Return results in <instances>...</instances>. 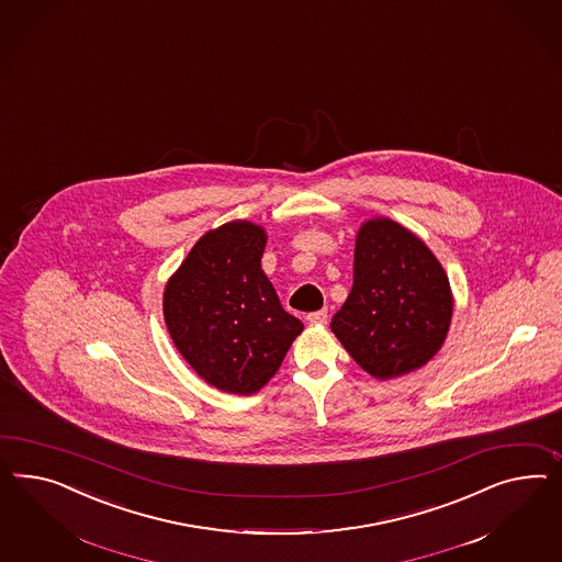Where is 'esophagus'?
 Instances as JSON below:
<instances>
[{
	"instance_id": "34e87169",
	"label": "esophagus",
	"mask_w": 562,
	"mask_h": 562,
	"mask_svg": "<svg viewBox=\"0 0 562 562\" xmlns=\"http://www.w3.org/2000/svg\"><path fill=\"white\" fill-rule=\"evenodd\" d=\"M327 319H329L327 308H321V311H315V313H308V315H306V321H308L311 325H325Z\"/></svg>"
}]
</instances>
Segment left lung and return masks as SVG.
I'll return each instance as SVG.
<instances>
[{
  "label": "left lung",
  "instance_id": "left-lung-1",
  "mask_svg": "<svg viewBox=\"0 0 562 562\" xmlns=\"http://www.w3.org/2000/svg\"><path fill=\"white\" fill-rule=\"evenodd\" d=\"M454 311L450 280L409 228L370 218L356 235L353 284L331 331L374 379L409 374L441 348Z\"/></svg>",
  "mask_w": 562,
  "mask_h": 562
}]
</instances>
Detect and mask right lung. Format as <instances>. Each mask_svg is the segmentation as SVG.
Returning <instances> with one entry per match:
<instances>
[{
    "label": "right lung",
    "mask_w": 562,
    "mask_h": 562,
    "mask_svg": "<svg viewBox=\"0 0 562 562\" xmlns=\"http://www.w3.org/2000/svg\"><path fill=\"white\" fill-rule=\"evenodd\" d=\"M266 241V231L249 221L213 228L164 292L167 331L183 360L233 395L258 393L303 331L261 270Z\"/></svg>",
    "instance_id": "obj_1"
}]
</instances>
